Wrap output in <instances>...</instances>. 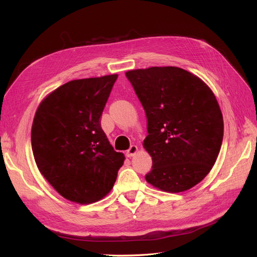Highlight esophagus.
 Instances as JSON below:
<instances>
[{"label":"esophagus","mask_w":257,"mask_h":257,"mask_svg":"<svg viewBox=\"0 0 257 257\" xmlns=\"http://www.w3.org/2000/svg\"><path fill=\"white\" fill-rule=\"evenodd\" d=\"M137 150H138V148H137V146L136 145H132L131 147H130V149L126 151V155L128 158H131V157H133V155H135L136 154V152H137Z\"/></svg>","instance_id":"esophagus-1"}]
</instances>
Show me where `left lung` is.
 Wrapping results in <instances>:
<instances>
[{"mask_svg": "<svg viewBox=\"0 0 257 257\" xmlns=\"http://www.w3.org/2000/svg\"><path fill=\"white\" fill-rule=\"evenodd\" d=\"M147 116L145 149L152 158L146 180L170 193L183 192L209 174L219 155L223 115L208 85L175 66L125 73Z\"/></svg>", "mask_w": 257, "mask_h": 257, "instance_id": "left-lung-1", "label": "left lung"}]
</instances>
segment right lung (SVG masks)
Wrapping results in <instances>:
<instances>
[{"instance_id":"right-lung-1","label":"right lung","mask_w":257,"mask_h":257,"mask_svg":"<svg viewBox=\"0 0 257 257\" xmlns=\"http://www.w3.org/2000/svg\"><path fill=\"white\" fill-rule=\"evenodd\" d=\"M118 75L72 80L38 106L31 132L36 165L60 195L91 204L110 192L124 155L100 127Z\"/></svg>"}]
</instances>
